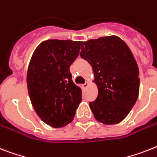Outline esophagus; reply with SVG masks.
Masks as SVG:
<instances>
[{"label": "esophagus", "instance_id": "obj_1", "mask_svg": "<svg viewBox=\"0 0 157 157\" xmlns=\"http://www.w3.org/2000/svg\"><path fill=\"white\" fill-rule=\"evenodd\" d=\"M82 86H83V88H84V89H86V88H88V86H89V83L85 82V84L82 85Z\"/></svg>", "mask_w": 157, "mask_h": 157}]
</instances>
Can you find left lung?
Instances as JSON below:
<instances>
[{
	"label": "left lung",
	"mask_w": 157,
	"mask_h": 157,
	"mask_svg": "<svg viewBox=\"0 0 157 157\" xmlns=\"http://www.w3.org/2000/svg\"><path fill=\"white\" fill-rule=\"evenodd\" d=\"M81 56L94 71L98 94L90 106L94 118L106 125L117 124L129 114L140 91V72L128 46L116 35L83 43Z\"/></svg>",
	"instance_id": "obj_1"
}]
</instances>
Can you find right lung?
I'll return each mask as SVG.
<instances>
[{"mask_svg": "<svg viewBox=\"0 0 157 157\" xmlns=\"http://www.w3.org/2000/svg\"><path fill=\"white\" fill-rule=\"evenodd\" d=\"M82 42L49 39L36 48L28 66L30 101L42 121L55 128L73 120L82 92L72 80L70 66Z\"/></svg>", "mask_w": 157, "mask_h": 157, "instance_id": "add662e5", "label": "right lung"}]
</instances>
